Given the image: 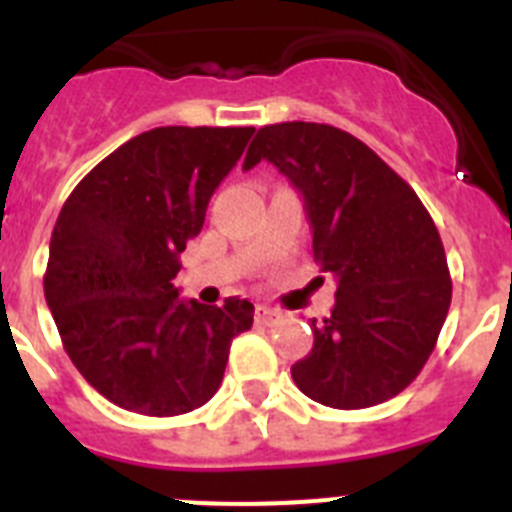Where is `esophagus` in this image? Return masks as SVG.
Here are the masks:
<instances>
[{
    "mask_svg": "<svg viewBox=\"0 0 512 512\" xmlns=\"http://www.w3.org/2000/svg\"><path fill=\"white\" fill-rule=\"evenodd\" d=\"M256 321L264 323V326H279L282 321H287V316L282 310L269 308V305H256Z\"/></svg>",
    "mask_w": 512,
    "mask_h": 512,
    "instance_id": "1",
    "label": "esophagus"
}]
</instances>
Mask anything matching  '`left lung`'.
<instances>
[{
    "instance_id": "obj_1",
    "label": "left lung",
    "mask_w": 512,
    "mask_h": 512,
    "mask_svg": "<svg viewBox=\"0 0 512 512\" xmlns=\"http://www.w3.org/2000/svg\"><path fill=\"white\" fill-rule=\"evenodd\" d=\"M261 160L303 196L313 256L336 279L331 316L310 321L313 349L292 365V381L334 409L393 399L425 368L451 308L430 212L368 144L336 126H264L243 170Z\"/></svg>"
}]
</instances>
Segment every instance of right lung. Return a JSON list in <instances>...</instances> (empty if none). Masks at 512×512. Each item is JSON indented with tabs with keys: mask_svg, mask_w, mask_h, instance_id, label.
<instances>
[{
	"mask_svg": "<svg viewBox=\"0 0 512 512\" xmlns=\"http://www.w3.org/2000/svg\"><path fill=\"white\" fill-rule=\"evenodd\" d=\"M253 131H144L100 160L61 207L43 277L48 310L74 368L121 409H199L220 388L230 342L251 329L248 300H183L173 279Z\"/></svg>",
	"mask_w": 512,
	"mask_h": 512,
	"instance_id": "right-lung-1",
	"label": "right lung"
}]
</instances>
